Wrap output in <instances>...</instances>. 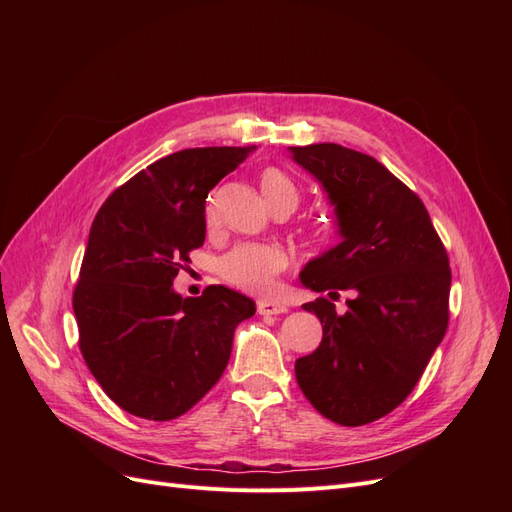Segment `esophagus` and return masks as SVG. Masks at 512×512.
Listing matches in <instances>:
<instances>
[{
  "label": "esophagus",
  "instance_id": "1",
  "mask_svg": "<svg viewBox=\"0 0 512 512\" xmlns=\"http://www.w3.org/2000/svg\"><path fill=\"white\" fill-rule=\"evenodd\" d=\"M288 307L280 301H258V314L260 316H277V314H286Z\"/></svg>",
  "mask_w": 512,
  "mask_h": 512
}]
</instances>
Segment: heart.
I'll use <instances>...</instances> for the list:
<instances>
[{
	"mask_svg": "<svg viewBox=\"0 0 512 512\" xmlns=\"http://www.w3.org/2000/svg\"><path fill=\"white\" fill-rule=\"evenodd\" d=\"M260 192L267 205H290L299 203V190L294 181L280 168H267L260 175ZM207 222H213V209L207 207ZM286 267V254L273 245L243 243L220 260V275L232 286L247 292H265L271 288L273 277Z\"/></svg>",
	"mask_w": 512,
	"mask_h": 512,
	"instance_id": "heart-1",
	"label": "heart"
}]
</instances>
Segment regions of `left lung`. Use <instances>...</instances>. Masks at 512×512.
Listing matches in <instances>:
<instances>
[{
    "label": "left lung",
    "mask_w": 512,
    "mask_h": 512,
    "mask_svg": "<svg viewBox=\"0 0 512 512\" xmlns=\"http://www.w3.org/2000/svg\"><path fill=\"white\" fill-rule=\"evenodd\" d=\"M327 194L339 243L312 258L301 284L350 290L344 314L329 299L305 303L322 342L294 363L303 395L333 423L367 425L416 386L448 324L451 269L429 213L376 158L335 143L288 147Z\"/></svg>",
    "instance_id": "obj_1"
}]
</instances>
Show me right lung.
Here are the masks:
<instances>
[{"instance_id":"right-lung-1","label":"right lung","mask_w":512,"mask_h":512,"mask_svg":"<svg viewBox=\"0 0 512 512\" xmlns=\"http://www.w3.org/2000/svg\"><path fill=\"white\" fill-rule=\"evenodd\" d=\"M254 147H196L149 164L100 207L72 307L91 374L147 421L188 412L220 380L239 322L256 303L226 286L196 299L173 288L205 243L209 192Z\"/></svg>"}]
</instances>
